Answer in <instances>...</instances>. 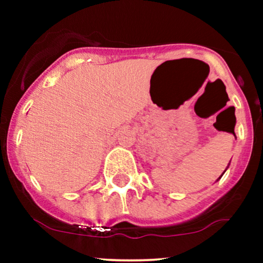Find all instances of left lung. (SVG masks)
Here are the masks:
<instances>
[{
    "label": "left lung",
    "instance_id": "8db88e82",
    "mask_svg": "<svg viewBox=\"0 0 263 263\" xmlns=\"http://www.w3.org/2000/svg\"><path fill=\"white\" fill-rule=\"evenodd\" d=\"M222 174H224V173H222ZM222 174H221V176H222ZM219 179H220V178H219Z\"/></svg>",
    "mask_w": 263,
    "mask_h": 263
}]
</instances>
